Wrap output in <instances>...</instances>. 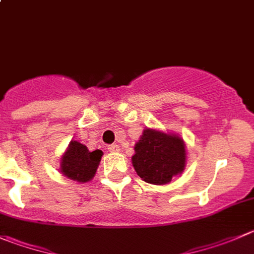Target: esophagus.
I'll return each mask as SVG.
<instances>
[{"instance_id":"34e87169","label":"esophagus","mask_w":254,"mask_h":254,"mask_svg":"<svg viewBox=\"0 0 254 254\" xmlns=\"http://www.w3.org/2000/svg\"><path fill=\"white\" fill-rule=\"evenodd\" d=\"M108 150H109L110 152H118L119 151V146H118L117 144L109 145V146H108Z\"/></svg>"}]
</instances>
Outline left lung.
Segmentation results:
<instances>
[{"mask_svg": "<svg viewBox=\"0 0 254 254\" xmlns=\"http://www.w3.org/2000/svg\"><path fill=\"white\" fill-rule=\"evenodd\" d=\"M131 160L135 171L145 182L165 185L184 170L186 162L184 140L176 135L146 129L135 145Z\"/></svg>", "mask_w": 254, "mask_h": 254, "instance_id": "left-lung-1", "label": "left lung"}]
</instances>
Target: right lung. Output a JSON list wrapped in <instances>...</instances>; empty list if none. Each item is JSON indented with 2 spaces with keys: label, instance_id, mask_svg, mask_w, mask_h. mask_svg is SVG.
I'll return each mask as SVG.
<instances>
[{
  "label": "right lung",
  "instance_id": "right-lung-1",
  "mask_svg": "<svg viewBox=\"0 0 254 254\" xmlns=\"http://www.w3.org/2000/svg\"><path fill=\"white\" fill-rule=\"evenodd\" d=\"M102 155L100 150L89 151L85 145L78 141H70L67 152L62 157L61 171L68 179L87 182L94 176Z\"/></svg>",
  "mask_w": 254,
  "mask_h": 254
}]
</instances>
